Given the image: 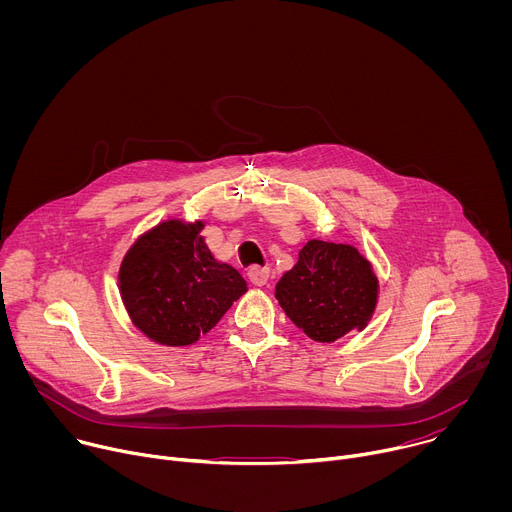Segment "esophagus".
<instances>
[{
    "mask_svg": "<svg viewBox=\"0 0 512 512\" xmlns=\"http://www.w3.org/2000/svg\"><path fill=\"white\" fill-rule=\"evenodd\" d=\"M249 281H251L253 285H257V287L267 285V281H269V269H267V267H253V269L249 271Z\"/></svg>",
    "mask_w": 512,
    "mask_h": 512,
    "instance_id": "obj_1",
    "label": "esophagus"
}]
</instances>
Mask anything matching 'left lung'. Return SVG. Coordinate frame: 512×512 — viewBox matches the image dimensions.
I'll return each instance as SVG.
<instances>
[{
	"label": "left lung",
	"instance_id": "8db88e82",
	"mask_svg": "<svg viewBox=\"0 0 512 512\" xmlns=\"http://www.w3.org/2000/svg\"><path fill=\"white\" fill-rule=\"evenodd\" d=\"M287 318L312 340L334 342L367 326L377 302V277L354 247L310 241L275 287Z\"/></svg>",
	"mask_w": 512,
	"mask_h": 512
}]
</instances>
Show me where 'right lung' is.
<instances>
[{"label":"right lung","instance_id":"right-lung-1","mask_svg":"<svg viewBox=\"0 0 512 512\" xmlns=\"http://www.w3.org/2000/svg\"><path fill=\"white\" fill-rule=\"evenodd\" d=\"M200 231L202 223H162L121 263V296L133 324L166 346L196 342L247 291L241 273L214 259Z\"/></svg>","mask_w":512,"mask_h":512}]
</instances>
